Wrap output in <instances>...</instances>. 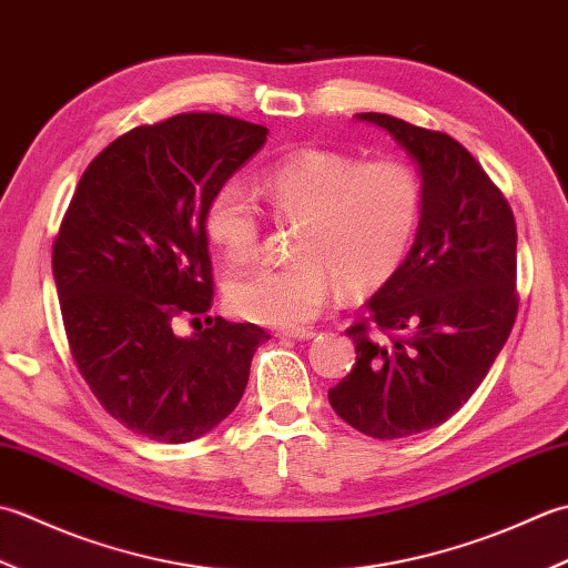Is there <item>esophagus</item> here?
Instances as JSON below:
<instances>
[{"label":"esophagus","mask_w":568,"mask_h":568,"mask_svg":"<svg viewBox=\"0 0 568 568\" xmlns=\"http://www.w3.org/2000/svg\"><path fill=\"white\" fill-rule=\"evenodd\" d=\"M280 338H288V341H311L316 335L314 328H286L276 333Z\"/></svg>","instance_id":"34e87169"}]
</instances>
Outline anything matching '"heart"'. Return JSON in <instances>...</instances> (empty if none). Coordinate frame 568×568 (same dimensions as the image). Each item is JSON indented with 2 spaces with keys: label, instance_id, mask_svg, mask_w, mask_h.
I'll return each instance as SVG.
<instances>
[{
  "label": "heart",
  "instance_id": "1",
  "mask_svg": "<svg viewBox=\"0 0 568 568\" xmlns=\"http://www.w3.org/2000/svg\"><path fill=\"white\" fill-rule=\"evenodd\" d=\"M260 193L280 220H301L292 264H267L227 282V304L254 323L296 328L338 286L367 294L407 257L424 203L422 176L402 159L361 161L333 149H296L262 173ZM205 235L233 264L262 242L257 207L235 183L205 207Z\"/></svg>",
  "mask_w": 568,
  "mask_h": 568
}]
</instances>
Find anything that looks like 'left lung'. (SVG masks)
Here are the masks:
<instances>
[{"label": "left lung", "instance_id": "left-lung-1", "mask_svg": "<svg viewBox=\"0 0 568 568\" xmlns=\"http://www.w3.org/2000/svg\"><path fill=\"white\" fill-rule=\"evenodd\" d=\"M389 132L422 173L407 260L351 326L355 367L328 389L333 412L373 438L448 422L488 375L517 318V227L500 189L454 136L392 114H355Z\"/></svg>", "mask_w": 568, "mask_h": 568}]
</instances>
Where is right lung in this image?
<instances>
[{
  "instance_id": "add662e5",
  "label": "right lung",
  "mask_w": 568,
  "mask_h": 568,
  "mask_svg": "<svg viewBox=\"0 0 568 568\" xmlns=\"http://www.w3.org/2000/svg\"><path fill=\"white\" fill-rule=\"evenodd\" d=\"M270 130L217 112L134 126L90 161L53 242V280L73 361L108 414L134 434L186 444L237 407L254 323L181 316L213 304L205 207Z\"/></svg>"
}]
</instances>
